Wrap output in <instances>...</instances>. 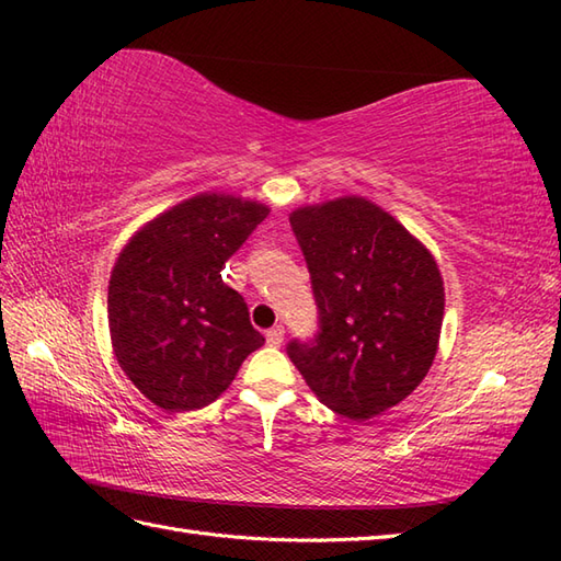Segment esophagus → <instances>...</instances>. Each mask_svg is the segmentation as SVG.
Instances as JSON below:
<instances>
[{
    "label": "esophagus",
    "mask_w": 561,
    "mask_h": 561,
    "mask_svg": "<svg viewBox=\"0 0 561 561\" xmlns=\"http://www.w3.org/2000/svg\"><path fill=\"white\" fill-rule=\"evenodd\" d=\"M265 337H267V344H270V347H279V344L284 342V328H282V325H274V328H270Z\"/></svg>",
    "instance_id": "esophagus-1"
}]
</instances>
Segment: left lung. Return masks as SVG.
<instances>
[{"instance_id": "8db88e82", "label": "left lung", "mask_w": 561, "mask_h": 561, "mask_svg": "<svg viewBox=\"0 0 561 561\" xmlns=\"http://www.w3.org/2000/svg\"><path fill=\"white\" fill-rule=\"evenodd\" d=\"M318 304V335L287 354L318 400L354 422L396 408L434 364L444 279L388 211L340 197L291 211Z\"/></svg>"}]
</instances>
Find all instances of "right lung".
<instances>
[{
    "label": "right lung",
    "mask_w": 561,
    "mask_h": 561,
    "mask_svg": "<svg viewBox=\"0 0 561 561\" xmlns=\"http://www.w3.org/2000/svg\"><path fill=\"white\" fill-rule=\"evenodd\" d=\"M267 214L260 202L202 193L141 226L117 257L108 284L115 359L165 412L217 400L265 344L221 267Z\"/></svg>",
    "instance_id": "1"
}]
</instances>
